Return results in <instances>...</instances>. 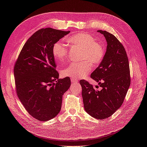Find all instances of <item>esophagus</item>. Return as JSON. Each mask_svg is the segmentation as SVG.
<instances>
[{
  "label": "esophagus",
  "instance_id": "1",
  "mask_svg": "<svg viewBox=\"0 0 147 147\" xmlns=\"http://www.w3.org/2000/svg\"><path fill=\"white\" fill-rule=\"evenodd\" d=\"M71 82H72V84H74L75 83H77L78 82V80L76 78H71Z\"/></svg>",
  "mask_w": 147,
  "mask_h": 147
}]
</instances>
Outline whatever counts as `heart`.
I'll list each match as a JSON object with an SVG mask.
<instances>
[{"mask_svg": "<svg viewBox=\"0 0 147 147\" xmlns=\"http://www.w3.org/2000/svg\"><path fill=\"white\" fill-rule=\"evenodd\" d=\"M71 46L83 49L82 59L87 60L94 65L99 64L105 55V49L100 44L97 43L94 37L85 33H77L67 38ZM68 48L62 41L56 42L53 46L52 53L57 62L64 61L67 56ZM91 65L88 61L80 63H71L61 71L62 76L72 78H80L86 77L91 70Z\"/></svg>", "mask_w": 147, "mask_h": 147, "instance_id": "heart-1", "label": "heart"}]
</instances>
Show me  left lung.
<instances>
[{
  "label": "left lung",
  "mask_w": 147,
  "mask_h": 147,
  "mask_svg": "<svg viewBox=\"0 0 147 147\" xmlns=\"http://www.w3.org/2000/svg\"><path fill=\"white\" fill-rule=\"evenodd\" d=\"M107 41L106 52L99 65L91 74L98 83V91L88 82L80 81L82 87L84 108L93 118L110 117L121 106L131 84L129 64L125 49L112 34L99 30Z\"/></svg>",
  "instance_id": "1"
}]
</instances>
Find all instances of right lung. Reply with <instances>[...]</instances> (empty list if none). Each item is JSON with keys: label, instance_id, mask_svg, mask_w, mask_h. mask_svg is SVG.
I'll use <instances>...</instances> for the list:
<instances>
[{"label": "right lung", "instance_id": "obj_1", "mask_svg": "<svg viewBox=\"0 0 147 147\" xmlns=\"http://www.w3.org/2000/svg\"><path fill=\"white\" fill-rule=\"evenodd\" d=\"M69 32L50 28L38 30L26 42L15 63L18 97L39 121H48L59 113L63 96L70 86L69 77L59 79L52 53L53 45Z\"/></svg>", "mask_w": 147, "mask_h": 147}]
</instances>
